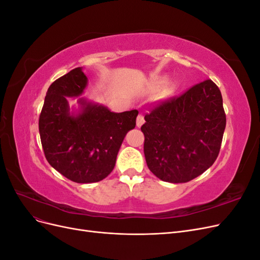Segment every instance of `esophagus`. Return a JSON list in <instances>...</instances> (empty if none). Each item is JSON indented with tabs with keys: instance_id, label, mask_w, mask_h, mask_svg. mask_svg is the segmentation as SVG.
Returning <instances> with one entry per match:
<instances>
[{
	"instance_id": "obj_1",
	"label": "esophagus",
	"mask_w": 260,
	"mask_h": 260,
	"mask_svg": "<svg viewBox=\"0 0 260 260\" xmlns=\"http://www.w3.org/2000/svg\"><path fill=\"white\" fill-rule=\"evenodd\" d=\"M144 123V116L142 114H139L138 118H137V125L138 127H141Z\"/></svg>"
}]
</instances>
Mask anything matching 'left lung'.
<instances>
[{
    "label": "left lung",
    "mask_w": 260,
    "mask_h": 260,
    "mask_svg": "<svg viewBox=\"0 0 260 260\" xmlns=\"http://www.w3.org/2000/svg\"><path fill=\"white\" fill-rule=\"evenodd\" d=\"M144 119L145 160L160 180L188 182L217 159L225 114L221 92L210 79L160 102Z\"/></svg>",
    "instance_id": "8db88e82"
}]
</instances>
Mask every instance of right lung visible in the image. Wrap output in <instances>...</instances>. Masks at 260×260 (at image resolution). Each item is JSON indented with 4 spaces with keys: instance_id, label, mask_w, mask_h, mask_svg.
I'll list each match as a JSON object with an SVG mask.
<instances>
[{
    "instance_id": "1",
    "label": "right lung",
    "mask_w": 260,
    "mask_h": 260,
    "mask_svg": "<svg viewBox=\"0 0 260 260\" xmlns=\"http://www.w3.org/2000/svg\"><path fill=\"white\" fill-rule=\"evenodd\" d=\"M88 78L78 67L48 89L39 118V132L46 160L67 179L93 183L113 171L127 132L136 127L137 109L113 113L103 105L79 99L80 111L69 112L67 98L83 93Z\"/></svg>"
}]
</instances>
